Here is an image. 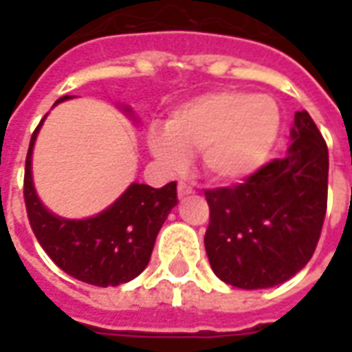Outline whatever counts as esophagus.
Returning <instances> with one entry per match:
<instances>
[{
	"mask_svg": "<svg viewBox=\"0 0 352 352\" xmlns=\"http://www.w3.org/2000/svg\"><path fill=\"white\" fill-rule=\"evenodd\" d=\"M177 192H179V196L183 198V196H188V194H192V192H194V188H192L188 183L181 181V183H179V186H177Z\"/></svg>",
	"mask_w": 352,
	"mask_h": 352,
	"instance_id": "34e87169",
	"label": "esophagus"
}]
</instances>
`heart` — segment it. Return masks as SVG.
Wrapping results in <instances>:
<instances>
[{"label":"heart","mask_w":352,"mask_h":352,"mask_svg":"<svg viewBox=\"0 0 352 352\" xmlns=\"http://www.w3.org/2000/svg\"><path fill=\"white\" fill-rule=\"evenodd\" d=\"M279 128V107L270 96L219 90L179 105L164 130L148 131V146L169 168H183L186 154L199 153L213 181L236 183L267 160Z\"/></svg>","instance_id":"b5f03b06"}]
</instances>
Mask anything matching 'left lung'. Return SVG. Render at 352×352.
I'll return each instance as SVG.
<instances>
[{"mask_svg": "<svg viewBox=\"0 0 352 352\" xmlns=\"http://www.w3.org/2000/svg\"><path fill=\"white\" fill-rule=\"evenodd\" d=\"M287 156L243 183L206 190L207 258L232 287L285 283L317 249L328 201V146L307 111H298Z\"/></svg>", "mask_w": 352, "mask_h": 352, "instance_id": "obj_1", "label": "left lung"}]
</instances>
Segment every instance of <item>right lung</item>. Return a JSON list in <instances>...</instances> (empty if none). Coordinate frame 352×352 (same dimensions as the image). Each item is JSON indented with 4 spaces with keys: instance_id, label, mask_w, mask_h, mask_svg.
<instances>
[{
    "instance_id": "obj_1",
    "label": "right lung",
    "mask_w": 352,
    "mask_h": 352,
    "mask_svg": "<svg viewBox=\"0 0 352 352\" xmlns=\"http://www.w3.org/2000/svg\"><path fill=\"white\" fill-rule=\"evenodd\" d=\"M64 100L69 96L56 103ZM41 124L28 148L24 201L43 251L67 275L94 287H118L138 277L151 260L162 224L177 206V183L162 188L133 183L113 206L92 219H60L43 207L32 181V151Z\"/></svg>"
}]
</instances>
